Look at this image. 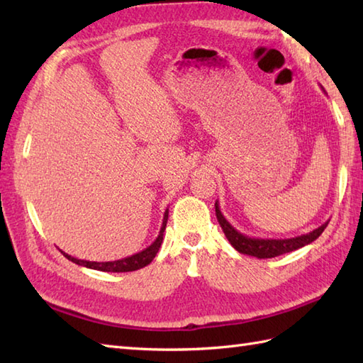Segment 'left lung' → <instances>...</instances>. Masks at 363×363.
Instances as JSON below:
<instances>
[{"instance_id":"obj_1","label":"left lung","mask_w":363,"mask_h":363,"mask_svg":"<svg viewBox=\"0 0 363 363\" xmlns=\"http://www.w3.org/2000/svg\"><path fill=\"white\" fill-rule=\"evenodd\" d=\"M215 213H217V220L229 243L233 245L238 252L246 254V256L257 257V259H272L276 256H281V254L303 248L306 245H311L313 240H317L323 230H325L328 226V221H326L325 225L313 229L309 234H303L291 238H259V237L245 235L240 233V230H237L233 225H230V223L225 218V215L221 213L218 201L215 203Z\"/></svg>"}]
</instances>
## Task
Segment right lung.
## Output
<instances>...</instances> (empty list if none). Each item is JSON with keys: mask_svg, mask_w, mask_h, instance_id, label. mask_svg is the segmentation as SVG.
<instances>
[{"mask_svg": "<svg viewBox=\"0 0 363 363\" xmlns=\"http://www.w3.org/2000/svg\"><path fill=\"white\" fill-rule=\"evenodd\" d=\"M167 220H168V211H165L164 215V221H162V228L160 233L157 235L156 240H154L148 248H145L143 251L134 254L130 257H125L120 260H113V262H90V260H81L68 256V254L64 252V256L72 260L73 264L81 265V267H87L91 269H98V272H107V273H126V272H135V269H140L143 267H146L148 264H151V260L156 257V254L159 252V248L162 245V240H164V233H165V226H167Z\"/></svg>", "mask_w": 363, "mask_h": 363, "instance_id": "1", "label": "right lung"}]
</instances>
